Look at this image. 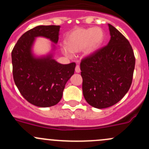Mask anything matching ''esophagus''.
Wrapping results in <instances>:
<instances>
[{
	"instance_id": "obj_1",
	"label": "esophagus",
	"mask_w": 149,
	"mask_h": 149,
	"mask_svg": "<svg viewBox=\"0 0 149 149\" xmlns=\"http://www.w3.org/2000/svg\"><path fill=\"white\" fill-rule=\"evenodd\" d=\"M75 71L76 72V73H80L81 72V69H80V66L79 65H77L76 66V68H75Z\"/></svg>"
}]
</instances>
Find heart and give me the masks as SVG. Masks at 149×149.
<instances>
[{"instance_id": "heart-1", "label": "heart", "mask_w": 149, "mask_h": 149, "mask_svg": "<svg viewBox=\"0 0 149 149\" xmlns=\"http://www.w3.org/2000/svg\"><path fill=\"white\" fill-rule=\"evenodd\" d=\"M104 40V32L100 27L76 28L66 35L65 45L62 51L67 56H71L72 52H79L84 49L86 55H91L97 52Z\"/></svg>"}]
</instances>
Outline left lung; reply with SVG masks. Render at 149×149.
<instances>
[{"label":"left lung","mask_w":149,"mask_h":149,"mask_svg":"<svg viewBox=\"0 0 149 149\" xmlns=\"http://www.w3.org/2000/svg\"><path fill=\"white\" fill-rule=\"evenodd\" d=\"M107 45L84 58L80 64L86 101L98 109L118 103L128 91L135 68L134 53L128 40L108 24Z\"/></svg>","instance_id":"left-lung-1"}]
</instances>
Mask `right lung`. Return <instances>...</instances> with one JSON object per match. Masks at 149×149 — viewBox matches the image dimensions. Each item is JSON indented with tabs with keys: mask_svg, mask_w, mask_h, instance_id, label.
Segmentation results:
<instances>
[{
	"mask_svg": "<svg viewBox=\"0 0 149 149\" xmlns=\"http://www.w3.org/2000/svg\"><path fill=\"white\" fill-rule=\"evenodd\" d=\"M60 28L56 25H40L29 30L19 39L11 52L15 84L25 100L40 107L59 102L66 83L74 73L75 63H59L53 58V52L40 57L33 53L37 37H45L57 44ZM55 44L52 45V51Z\"/></svg>",
	"mask_w": 149,
	"mask_h": 149,
	"instance_id": "right-lung-1",
	"label": "right lung"
}]
</instances>
